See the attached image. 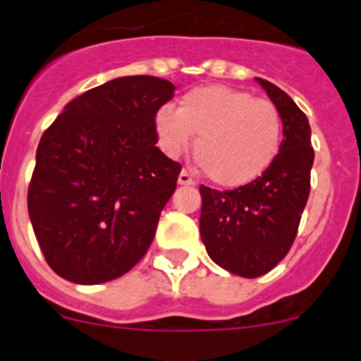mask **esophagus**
<instances>
[{
	"instance_id": "obj_1",
	"label": "esophagus",
	"mask_w": 361,
	"mask_h": 361,
	"mask_svg": "<svg viewBox=\"0 0 361 361\" xmlns=\"http://www.w3.org/2000/svg\"><path fill=\"white\" fill-rule=\"evenodd\" d=\"M195 180H193V177H191L190 173H188L186 170H183L180 173H178V184H184V186H190V184H193Z\"/></svg>"
}]
</instances>
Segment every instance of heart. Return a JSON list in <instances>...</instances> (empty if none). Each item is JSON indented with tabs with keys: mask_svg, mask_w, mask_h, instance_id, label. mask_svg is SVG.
I'll use <instances>...</instances> for the list:
<instances>
[{
	"mask_svg": "<svg viewBox=\"0 0 361 361\" xmlns=\"http://www.w3.org/2000/svg\"><path fill=\"white\" fill-rule=\"evenodd\" d=\"M155 130L170 155L195 141L206 177L222 188L253 183L279 157L283 121L273 101L222 85L200 86L183 95L177 110L162 106Z\"/></svg>",
	"mask_w": 361,
	"mask_h": 361,
	"instance_id": "b5f03b06",
	"label": "heart"
}]
</instances>
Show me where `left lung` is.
Here are the masks:
<instances>
[{
    "label": "left lung",
    "mask_w": 361,
    "mask_h": 361,
    "mask_svg": "<svg viewBox=\"0 0 361 361\" xmlns=\"http://www.w3.org/2000/svg\"><path fill=\"white\" fill-rule=\"evenodd\" d=\"M283 121L279 157L253 183L219 191L200 186V235L213 262L233 275H266L291 250L311 190L314 152L305 114L279 86L257 78Z\"/></svg>",
    "instance_id": "1"
}]
</instances>
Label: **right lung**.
I'll return each instance as SVG.
<instances>
[{
	"label": "right lung",
	"instance_id": "obj_1",
	"mask_svg": "<svg viewBox=\"0 0 361 361\" xmlns=\"http://www.w3.org/2000/svg\"><path fill=\"white\" fill-rule=\"evenodd\" d=\"M173 92L153 75L111 79L70 101L41 137L28 215L65 280L119 279L152 245L183 170L155 146V114Z\"/></svg>",
	"mask_w": 361,
	"mask_h": 361
}]
</instances>
